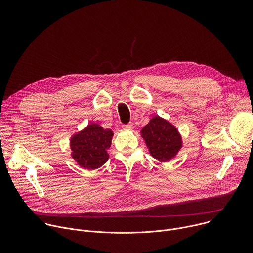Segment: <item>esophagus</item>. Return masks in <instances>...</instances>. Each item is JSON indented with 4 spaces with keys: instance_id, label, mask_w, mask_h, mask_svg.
I'll list each match as a JSON object with an SVG mask.
<instances>
[{
    "instance_id": "34e87169",
    "label": "esophagus",
    "mask_w": 253,
    "mask_h": 253,
    "mask_svg": "<svg viewBox=\"0 0 253 253\" xmlns=\"http://www.w3.org/2000/svg\"><path fill=\"white\" fill-rule=\"evenodd\" d=\"M123 129H125V130H132L133 129V124L129 123V124L123 125Z\"/></svg>"
}]
</instances>
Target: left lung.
I'll return each instance as SVG.
<instances>
[{
    "instance_id": "obj_1",
    "label": "left lung",
    "mask_w": 253,
    "mask_h": 253,
    "mask_svg": "<svg viewBox=\"0 0 253 253\" xmlns=\"http://www.w3.org/2000/svg\"><path fill=\"white\" fill-rule=\"evenodd\" d=\"M141 137L153 158L161 162L174 158L182 147V138L176 127L159 116H154L142 128Z\"/></svg>"
}]
</instances>
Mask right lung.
<instances>
[{
    "instance_id": "1",
    "label": "right lung",
    "mask_w": 253,
    "mask_h": 253,
    "mask_svg": "<svg viewBox=\"0 0 253 253\" xmlns=\"http://www.w3.org/2000/svg\"><path fill=\"white\" fill-rule=\"evenodd\" d=\"M113 134L111 129H104L96 123L89 124L71 137L72 158L88 170L101 167L109 158L107 149L111 146Z\"/></svg>"
}]
</instances>
